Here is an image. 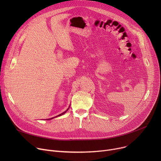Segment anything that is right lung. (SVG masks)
Returning a JSON list of instances; mask_svg holds the SVG:
<instances>
[{
    "label": "right lung",
    "mask_w": 161,
    "mask_h": 161,
    "mask_svg": "<svg viewBox=\"0 0 161 161\" xmlns=\"http://www.w3.org/2000/svg\"><path fill=\"white\" fill-rule=\"evenodd\" d=\"M69 108H70V107H69ZM69 108H68V109H66V111H65V112H63V113H62V114H59V115H57V116H56V117H58V116H61V115H63V114H65V113H66V112H67V111H68V109H69ZM54 117H52V118H50V119H47V120H49V119H53V118H54Z\"/></svg>",
    "instance_id": "right-lung-1"
}]
</instances>
